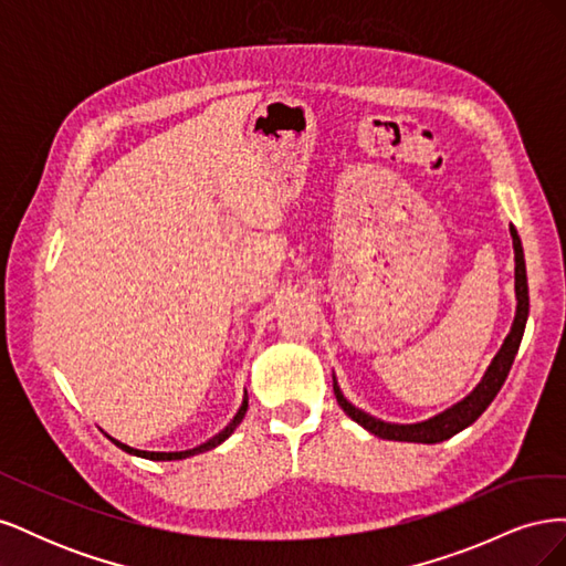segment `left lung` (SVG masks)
Returning a JSON list of instances; mask_svg holds the SVG:
<instances>
[{"instance_id":"left-lung-1","label":"left lung","mask_w":566,"mask_h":566,"mask_svg":"<svg viewBox=\"0 0 566 566\" xmlns=\"http://www.w3.org/2000/svg\"><path fill=\"white\" fill-rule=\"evenodd\" d=\"M512 233V245H515V293H517V314H515V323H512V331L505 337L501 352L495 354V358L491 361L486 375L482 378V382L476 385V389L470 394V397L462 399L460 403L451 406L443 413L424 420V422H416V424H394V422H385L373 418L364 410H358L356 406H352L342 391L335 387V397L337 403L342 406L345 413L356 420L361 427H366L368 432H373L375 437L380 439H389V441H413V443H439L447 441L453 434H458L460 430L470 427L479 416L484 413L489 408V403L495 399V394L501 391L507 373L512 368V361H515L520 342L526 328V316H528V285H526V264H524V250H522V241L515 231V227H510Z\"/></svg>"}]
</instances>
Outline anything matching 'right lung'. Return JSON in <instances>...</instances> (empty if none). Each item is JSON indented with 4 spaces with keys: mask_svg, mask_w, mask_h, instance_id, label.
<instances>
[{
    "mask_svg": "<svg viewBox=\"0 0 566 566\" xmlns=\"http://www.w3.org/2000/svg\"><path fill=\"white\" fill-rule=\"evenodd\" d=\"M245 410H248V399L243 401V406L238 408V413H235V418L229 422V427L227 430H221L217 437H212L210 441H205V443H200V447H196V449H191V451H177V453H156V451H139V449H132V447H127V443H123V441H117V439H113V437H108L111 441H115V447H119L123 451H127V453H132V455H139V458H148V460H181V458H188V455H198V453H202V451H210V449H214V447H219L221 441L224 439H229L231 434H233V430L238 424H241V420H243V416H245Z\"/></svg>",
    "mask_w": 566,
    "mask_h": 566,
    "instance_id": "add662e5",
    "label": "right lung"
}]
</instances>
